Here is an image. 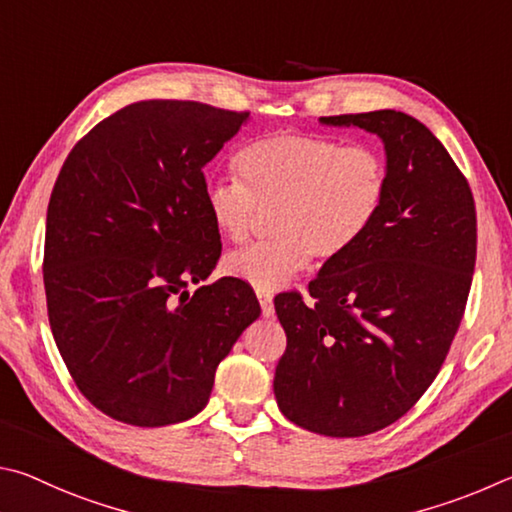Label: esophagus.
<instances>
[{
  "label": "esophagus",
  "mask_w": 512,
  "mask_h": 512,
  "mask_svg": "<svg viewBox=\"0 0 512 512\" xmlns=\"http://www.w3.org/2000/svg\"><path fill=\"white\" fill-rule=\"evenodd\" d=\"M256 294H258V303H261L263 317H265V319L274 317V303H272V294H265V292H256Z\"/></svg>",
  "instance_id": "34e87169"
}]
</instances>
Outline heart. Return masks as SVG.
<instances>
[{
  "label": "heart",
  "mask_w": 512,
  "mask_h": 512,
  "mask_svg": "<svg viewBox=\"0 0 512 512\" xmlns=\"http://www.w3.org/2000/svg\"><path fill=\"white\" fill-rule=\"evenodd\" d=\"M240 179H215L204 206L215 231L242 240L258 209H274L276 240L231 251L224 272L256 292H279L310 258L337 261L360 245L389 197V164L371 146L274 134L238 155Z\"/></svg>",
  "instance_id": "1"
}]
</instances>
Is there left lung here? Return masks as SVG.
Masks as SVG:
<instances>
[{
	"mask_svg": "<svg viewBox=\"0 0 512 512\" xmlns=\"http://www.w3.org/2000/svg\"><path fill=\"white\" fill-rule=\"evenodd\" d=\"M319 123L382 141L389 197L360 245L308 285L315 303L274 301L288 335L274 396L294 425L355 438L405 416L441 371L470 294L477 213L450 152L414 116L378 110Z\"/></svg>",
	"mask_w": 512,
	"mask_h": 512,
	"instance_id": "1",
	"label": "left lung"
}]
</instances>
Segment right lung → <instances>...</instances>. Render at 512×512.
Instances as JSON below:
<instances>
[{"mask_svg": "<svg viewBox=\"0 0 512 512\" xmlns=\"http://www.w3.org/2000/svg\"><path fill=\"white\" fill-rule=\"evenodd\" d=\"M249 121L193 101H139L69 152L53 186L44 292L56 346L105 416L164 427L200 414L218 364L261 306L247 285L209 279L220 233L204 166Z\"/></svg>", "mask_w": 512, "mask_h": 512, "instance_id": "1", "label": "right lung"}]
</instances>
